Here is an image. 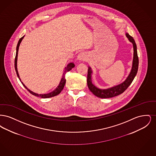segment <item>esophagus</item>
<instances>
[{
    "label": "esophagus",
    "mask_w": 156,
    "mask_h": 156,
    "mask_svg": "<svg viewBox=\"0 0 156 156\" xmlns=\"http://www.w3.org/2000/svg\"><path fill=\"white\" fill-rule=\"evenodd\" d=\"M77 59L80 61H86L87 59V54L83 52L79 53L77 56Z\"/></svg>",
    "instance_id": "esophagus-1"
}]
</instances>
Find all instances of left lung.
Returning a JSON list of instances; mask_svg holds the SVG:
<instances>
[{"label":"left lung","instance_id":"8db88e82","mask_svg":"<svg viewBox=\"0 0 156 156\" xmlns=\"http://www.w3.org/2000/svg\"><path fill=\"white\" fill-rule=\"evenodd\" d=\"M126 36L129 41L132 43L133 47V58L132 61V67L126 80L121 83L113 86L107 89H100L97 87L93 83L92 80V70L91 67H88V76H87V84L90 92L94 95L100 98H109L118 96L122 94L126 90L133 81L134 77L137 74L138 67H139V58L137 52V46L134 41L133 38L130 36L127 33H126Z\"/></svg>","mask_w":156,"mask_h":156}]
</instances>
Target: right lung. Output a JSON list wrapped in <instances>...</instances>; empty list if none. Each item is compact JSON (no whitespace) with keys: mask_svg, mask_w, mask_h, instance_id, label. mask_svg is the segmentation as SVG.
<instances>
[{"mask_svg":"<svg viewBox=\"0 0 156 156\" xmlns=\"http://www.w3.org/2000/svg\"><path fill=\"white\" fill-rule=\"evenodd\" d=\"M24 37V36H23L21 38H20V40H19V41H18V43H17V47H16V57H15V70H16V74H17V76H18L19 80L22 82V83L24 87V88L27 89V90L30 92V94H31L32 95H34V96H36V97H40V98H48L55 97V96L58 95L59 93L62 90V89H63L64 87V85H65V84H66V78H65V75L67 73V72H68V71H69L70 70H71L72 68H73L75 67L74 63V62H70V63H69V64L67 65V67L65 68L63 74H62V77L61 81L59 82V85H58V87H57L55 89H54V90H52V92H50V93H48V94H38L35 93V92L31 91L30 89H28V88H27V87H26V86L23 83V82L21 81V79H20V76H19V74L18 71H17V56H18L19 48L20 44V43H21V42H22V40L23 39Z\"/></svg>","mask_w":156,"mask_h":156,"instance_id":"add662e5","label":"right lung"}]
</instances>
